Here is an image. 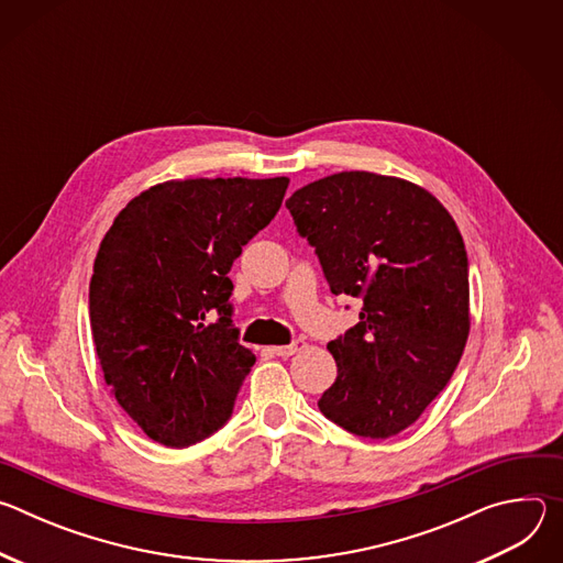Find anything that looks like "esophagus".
Masks as SVG:
<instances>
[{"mask_svg":"<svg viewBox=\"0 0 563 563\" xmlns=\"http://www.w3.org/2000/svg\"><path fill=\"white\" fill-rule=\"evenodd\" d=\"M302 347H305V343H302V341H294V343H289V345H276V347H272V352H274L276 356L289 358V356H294L296 352H300Z\"/></svg>","mask_w":563,"mask_h":563,"instance_id":"34e87169","label":"esophagus"}]
</instances>
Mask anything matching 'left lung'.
<instances>
[{"label":"left lung","mask_w":563,"mask_h":563,"mask_svg":"<svg viewBox=\"0 0 563 563\" xmlns=\"http://www.w3.org/2000/svg\"><path fill=\"white\" fill-rule=\"evenodd\" d=\"M285 205L332 294L363 298L358 323L328 345L339 374L320 412L367 439L404 432L448 385L470 334L454 218L428 189L372 172L320 178Z\"/></svg>","instance_id":"left-lung-1"}]
</instances>
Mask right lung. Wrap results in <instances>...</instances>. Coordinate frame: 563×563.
I'll list each match as a JSON object with an SVG mask.
<instances>
[{"label": "right lung", "mask_w": 563, "mask_h": 563, "mask_svg": "<svg viewBox=\"0 0 563 563\" xmlns=\"http://www.w3.org/2000/svg\"><path fill=\"white\" fill-rule=\"evenodd\" d=\"M287 185L285 176L159 183L102 238L89 287L98 361L118 406L155 443L187 448L231 417L256 358L231 325L227 274Z\"/></svg>", "instance_id": "1"}]
</instances>
